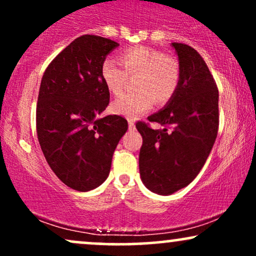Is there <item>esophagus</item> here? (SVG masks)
Here are the masks:
<instances>
[{
	"mask_svg": "<svg viewBox=\"0 0 256 256\" xmlns=\"http://www.w3.org/2000/svg\"><path fill=\"white\" fill-rule=\"evenodd\" d=\"M134 128H136V125H134V120H128V130L130 131H134Z\"/></svg>",
	"mask_w": 256,
	"mask_h": 256,
	"instance_id": "1",
	"label": "esophagus"
}]
</instances>
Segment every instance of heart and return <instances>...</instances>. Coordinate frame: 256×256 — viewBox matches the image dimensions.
Masks as SVG:
<instances>
[{
  "label": "heart",
  "instance_id": "heart-1",
  "mask_svg": "<svg viewBox=\"0 0 256 256\" xmlns=\"http://www.w3.org/2000/svg\"><path fill=\"white\" fill-rule=\"evenodd\" d=\"M119 60L124 69L113 58L102 61L100 74L104 84L113 95L124 90L128 77H134V92L120 96L112 104L119 116L134 119L152 107L168 104L177 92L180 82V66L177 58L144 46L126 48Z\"/></svg>",
  "mask_w": 256,
  "mask_h": 256
}]
</instances>
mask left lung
<instances>
[{"label":"left lung","mask_w":256,"mask_h":256,"mask_svg":"<svg viewBox=\"0 0 256 256\" xmlns=\"http://www.w3.org/2000/svg\"><path fill=\"white\" fill-rule=\"evenodd\" d=\"M180 66L176 95L164 110L148 116L165 128L138 122L142 134L140 173L152 192L171 195L189 185L204 167L219 128V91L212 73L192 46L172 43Z\"/></svg>","instance_id":"1"}]
</instances>
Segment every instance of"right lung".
Listing matches in <instances>:
<instances>
[{"label":"right lung","mask_w":256,"mask_h":256,"mask_svg":"<svg viewBox=\"0 0 256 256\" xmlns=\"http://www.w3.org/2000/svg\"><path fill=\"white\" fill-rule=\"evenodd\" d=\"M119 44L110 38H76L44 71L36 108L38 142L52 172L77 192L101 185L128 120L98 119L110 104V91L100 74L102 61Z\"/></svg>","instance_id":"right-lung-1"}]
</instances>
